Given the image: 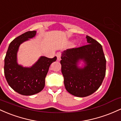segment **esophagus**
<instances>
[{
	"mask_svg": "<svg viewBox=\"0 0 121 121\" xmlns=\"http://www.w3.org/2000/svg\"><path fill=\"white\" fill-rule=\"evenodd\" d=\"M56 56L57 57V60H60V57H61V53L60 52H57L56 54Z\"/></svg>",
	"mask_w": 121,
	"mask_h": 121,
	"instance_id": "esophagus-1",
	"label": "esophagus"
}]
</instances>
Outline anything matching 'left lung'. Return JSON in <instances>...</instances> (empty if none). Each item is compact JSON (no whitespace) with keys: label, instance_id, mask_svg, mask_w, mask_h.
Listing matches in <instances>:
<instances>
[{"label":"left lung","instance_id":"8db88e82","mask_svg":"<svg viewBox=\"0 0 121 121\" xmlns=\"http://www.w3.org/2000/svg\"><path fill=\"white\" fill-rule=\"evenodd\" d=\"M88 44L62 52L61 70L66 90L73 95L85 97L101 86L106 74V60L102 47L97 40L86 36ZM83 60V68L78 63Z\"/></svg>","mask_w":121,"mask_h":121}]
</instances>
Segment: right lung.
I'll return each mask as SVG.
<instances>
[{"label":"right lung","mask_w":121,"mask_h":121,"mask_svg":"<svg viewBox=\"0 0 121 121\" xmlns=\"http://www.w3.org/2000/svg\"><path fill=\"white\" fill-rule=\"evenodd\" d=\"M36 31H27L10 43L4 58V75L9 86L17 93L32 95L41 91L45 85V78L56 56H40L30 67H23L17 62V52L20 44L35 36Z\"/></svg>","instance_id":"add662e5"}]
</instances>
